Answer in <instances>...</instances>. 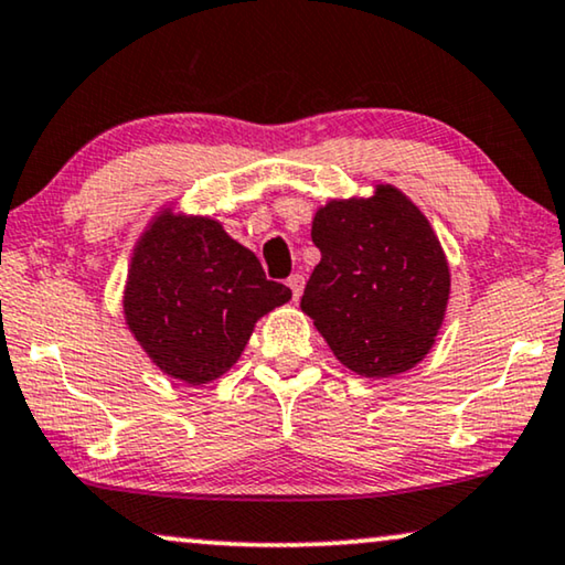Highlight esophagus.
Masks as SVG:
<instances>
[{"instance_id":"1","label":"esophagus","mask_w":565,"mask_h":565,"mask_svg":"<svg viewBox=\"0 0 565 565\" xmlns=\"http://www.w3.org/2000/svg\"><path fill=\"white\" fill-rule=\"evenodd\" d=\"M286 286H289V289H291L294 301H299L301 291H305V276H301V274H291L289 281H286Z\"/></svg>"}]
</instances>
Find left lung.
Here are the masks:
<instances>
[{
    "mask_svg": "<svg viewBox=\"0 0 565 565\" xmlns=\"http://www.w3.org/2000/svg\"><path fill=\"white\" fill-rule=\"evenodd\" d=\"M311 241L322 260L301 311L352 373L393 377L434 348L451 294L449 260L420 207L395 184L317 207Z\"/></svg>",
    "mask_w": 565,
    "mask_h": 565,
    "instance_id": "1",
    "label": "left lung"
}]
</instances>
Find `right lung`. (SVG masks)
<instances>
[{
	"label": "right lung",
	"instance_id": "add662e5",
	"mask_svg": "<svg viewBox=\"0 0 565 565\" xmlns=\"http://www.w3.org/2000/svg\"><path fill=\"white\" fill-rule=\"evenodd\" d=\"M291 289L210 215L159 207L131 250L124 322L167 377L213 383L238 363L256 322Z\"/></svg>",
	"mask_w": 565,
	"mask_h": 565
}]
</instances>
